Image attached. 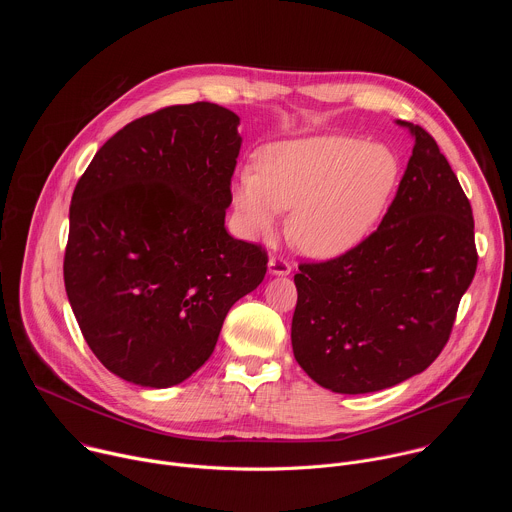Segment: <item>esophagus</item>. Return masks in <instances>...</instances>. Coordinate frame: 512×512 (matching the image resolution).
Returning a JSON list of instances; mask_svg holds the SVG:
<instances>
[{
    "instance_id": "1",
    "label": "esophagus",
    "mask_w": 512,
    "mask_h": 512,
    "mask_svg": "<svg viewBox=\"0 0 512 512\" xmlns=\"http://www.w3.org/2000/svg\"><path fill=\"white\" fill-rule=\"evenodd\" d=\"M269 273L271 275H289L291 273V265L281 259V257H271L269 259Z\"/></svg>"
}]
</instances>
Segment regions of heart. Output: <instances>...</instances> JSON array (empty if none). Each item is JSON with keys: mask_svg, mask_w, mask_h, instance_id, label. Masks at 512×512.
I'll return each instance as SVG.
<instances>
[{"mask_svg": "<svg viewBox=\"0 0 512 512\" xmlns=\"http://www.w3.org/2000/svg\"><path fill=\"white\" fill-rule=\"evenodd\" d=\"M399 170L387 145L348 133L275 141L257 152L255 172L237 174L233 204L253 237L269 235L279 210H291V241L312 257H336L377 223Z\"/></svg>", "mask_w": 512, "mask_h": 512, "instance_id": "obj_1", "label": "heart"}]
</instances>
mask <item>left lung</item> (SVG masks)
<instances>
[{"instance_id": "obj_1", "label": "left lung", "mask_w": 512, "mask_h": 512, "mask_svg": "<svg viewBox=\"0 0 512 512\" xmlns=\"http://www.w3.org/2000/svg\"><path fill=\"white\" fill-rule=\"evenodd\" d=\"M399 125L415 145L379 229L294 275V356L334 393H373L423 373L446 346L476 273L470 200L435 139Z\"/></svg>"}]
</instances>
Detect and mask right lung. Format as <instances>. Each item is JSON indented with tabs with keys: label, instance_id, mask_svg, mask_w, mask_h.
<instances>
[{
	"label": "right lung",
	"instance_id": "right-lung-1",
	"mask_svg": "<svg viewBox=\"0 0 512 512\" xmlns=\"http://www.w3.org/2000/svg\"><path fill=\"white\" fill-rule=\"evenodd\" d=\"M237 127L239 115L206 101L139 117L72 192L66 296L93 354L127 383L186 381L265 277L267 253L225 227Z\"/></svg>",
	"mask_w": 512,
	"mask_h": 512
}]
</instances>
